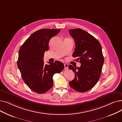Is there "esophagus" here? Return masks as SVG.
Here are the masks:
<instances>
[{"instance_id":"1","label":"esophagus","mask_w":122,"mask_h":122,"mask_svg":"<svg viewBox=\"0 0 122 122\" xmlns=\"http://www.w3.org/2000/svg\"><path fill=\"white\" fill-rule=\"evenodd\" d=\"M64 68L65 69H68V64L67 63H64Z\"/></svg>"}]
</instances>
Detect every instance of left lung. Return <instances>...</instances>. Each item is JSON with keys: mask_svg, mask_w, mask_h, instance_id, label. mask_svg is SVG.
<instances>
[{"mask_svg": "<svg viewBox=\"0 0 122 122\" xmlns=\"http://www.w3.org/2000/svg\"><path fill=\"white\" fill-rule=\"evenodd\" d=\"M69 33L76 44L73 56L77 57L81 64L80 67L68 66L75 73L69 85L76 91L86 92L94 86L100 76L104 61L101 46L93 36L82 29L70 30Z\"/></svg>", "mask_w": 122, "mask_h": 122, "instance_id": "8db88e82", "label": "left lung"}]
</instances>
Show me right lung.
Returning <instances> with one entry per match:
<instances>
[{
  "mask_svg": "<svg viewBox=\"0 0 122 122\" xmlns=\"http://www.w3.org/2000/svg\"><path fill=\"white\" fill-rule=\"evenodd\" d=\"M60 29H42L31 34L21 46L19 51L18 67L22 79L29 87L37 93H43L52 87L53 76L60 73L63 63L56 61L45 65L44 52L48 50V43Z\"/></svg>",
  "mask_w": 122,
  "mask_h": 122,
  "instance_id": "obj_1",
  "label": "right lung"
}]
</instances>
